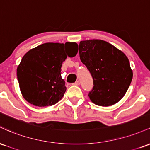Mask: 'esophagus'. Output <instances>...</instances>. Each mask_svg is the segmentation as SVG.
I'll use <instances>...</instances> for the list:
<instances>
[{
  "label": "esophagus",
  "instance_id": "34e87169",
  "mask_svg": "<svg viewBox=\"0 0 150 150\" xmlns=\"http://www.w3.org/2000/svg\"><path fill=\"white\" fill-rule=\"evenodd\" d=\"M73 85H76V86L80 85V82H79V81H76V82H75V83H73Z\"/></svg>",
  "mask_w": 150,
  "mask_h": 150
}]
</instances>
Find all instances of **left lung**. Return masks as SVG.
Masks as SVG:
<instances>
[{
    "label": "left lung",
    "instance_id": "obj_1",
    "mask_svg": "<svg viewBox=\"0 0 150 150\" xmlns=\"http://www.w3.org/2000/svg\"><path fill=\"white\" fill-rule=\"evenodd\" d=\"M79 53L93 78V89L89 97L98 106L116 104L128 90L132 70L127 56L112 44L101 40L81 41Z\"/></svg>",
    "mask_w": 150,
    "mask_h": 150
}]
</instances>
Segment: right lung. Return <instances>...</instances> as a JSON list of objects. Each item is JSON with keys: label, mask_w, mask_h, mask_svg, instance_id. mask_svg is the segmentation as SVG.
<instances>
[{"label": "right lung", "mask_w": 150, "mask_h": 150, "mask_svg": "<svg viewBox=\"0 0 150 150\" xmlns=\"http://www.w3.org/2000/svg\"><path fill=\"white\" fill-rule=\"evenodd\" d=\"M75 42L45 43L32 49L22 58L17 77L24 99L37 106L56 104L66 87L61 77V66L67 56L77 55Z\"/></svg>", "instance_id": "right-lung-1"}]
</instances>
